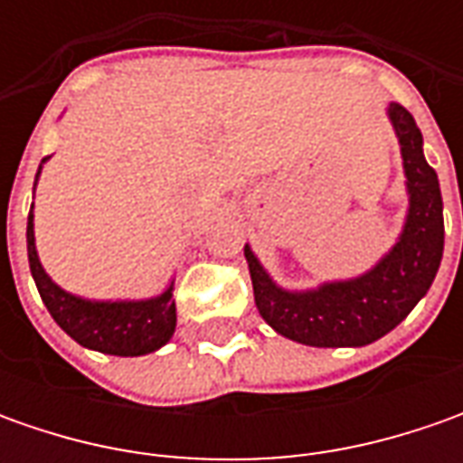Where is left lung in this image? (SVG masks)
<instances>
[{"mask_svg": "<svg viewBox=\"0 0 463 463\" xmlns=\"http://www.w3.org/2000/svg\"><path fill=\"white\" fill-rule=\"evenodd\" d=\"M407 187V216L392 250L371 270L317 288L278 286L250 244L244 258L260 317L278 335L311 347H364L400 325L430 291L443 258V198L436 169L425 162L415 118L389 102Z\"/></svg>", "mask_w": 463, "mask_h": 463, "instance_id": "8db88e82", "label": "left lung"}]
</instances>
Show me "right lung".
I'll return each mask as SVG.
<instances>
[{
	"label": "right lung",
	"mask_w": 463,
	"mask_h": 463,
	"mask_svg": "<svg viewBox=\"0 0 463 463\" xmlns=\"http://www.w3.org/2000/svg\"><path fill=\"white\" fill-rule=\"evenodd\" d=\"M45 159L38 167L35 185L41 177ZM35 193V187H33ZM27 262L30 273L38 286V294L43 298L45 309L51 311L53 322L81 347L136 358L154 353L167 345L169 337L177 327V309L172 301L175 280H169L167 288L152 298H116V301H98L84 296L69 294L53 278L45 273L43 262L35 250V223H33V205L27 216Z\"/></svg>",
	"instance_id": "right-lung-1"
}]
</instances>
